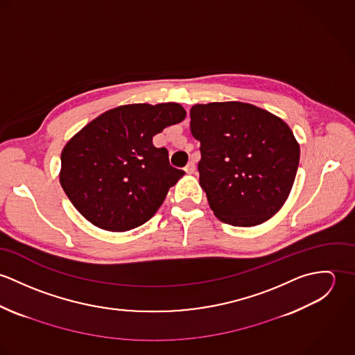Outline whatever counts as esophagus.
Segmentation results:
<instances>
[{
    "label": "esophagus",
    "instance_id": "esophagus-1",
    "mask_svg": "<svg viewBox=\"0 0 355 355\" xmlns=\"http://www.w3.org/2000/svg\"><path fill=\"white\" fill-rule=\"evenodd\" d=\"M184 171H186V173H189V175H193V173L196 172V164H194V161L189 162V164H187V166L184 168Z\"/></svg>",
    "mask_w": 355,
    "mask_h": 355
}]
</instances>
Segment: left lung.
<instances>
[{
  "label": "left lung",
  "instance_id": "left-lung-1",
  "mask_svg": "<svg viewBox=\"0 0 355 355\" xmlns=\"http://www.w3.org/2000/svg\"><path fill=\"white\" fill-rule=\"evenodd\" d=\"M190 130L201 142L200 184L214 216L254 227L287 201L300 165V144L273 113L246 102L197 103Z\"/></svg>",
  "mask_w": 355,
  "mask_h": 355
}]
</instances>
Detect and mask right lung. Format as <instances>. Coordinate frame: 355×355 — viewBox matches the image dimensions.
Listing matches in <instances>:
<instances>
[{
	"label": "right lung",
	"mask_w": 355,
	"mask_h": 355,
	"mask_svg": "<svg viewBox=\"0 0 355 355\" xmlns=\"http://www.w3.org/2000/svg\"><path fill=\"white\" fill-rule=\"evenodd\" d=\"M186 119L180 103H130L103 112L61 152L60 183L93 225L123 232L149 221L184 175L153 137Z\"/></svg>",
	"instance_id": "right-lung-1"
}]
</instances>
